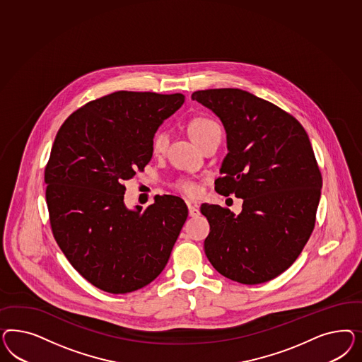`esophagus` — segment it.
<instances>
[{"label":"esophagus","mask_w":362,"mask_h":362,"mask_svg":"<svg viewBox=\"0 0 362 362\" xmlns=\"http://www.w3.org/2000/svg\"><path fill=\"white\" fill-rule=\"evenodd\" d=\"M187 206H188V214H189V216L195 218V216L199 215V207H197V204H191V203H187Z\"/></svg>","instance_id":"obj_1"}]
</instances>
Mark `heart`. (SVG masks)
I'll return each instance as SVG.
<instances>
[{
    "label": "heart",
    "instance_id": "heart-1",
    "mask_svg": "<svg viewBox=\"0 0 362 362\" xmlns=\"http://www.w3.org/2000/svg\"><path fill=\"white\" fill-rule=\"evenodd\" d=\"M188 132H189L192 141L200 147L211 136L220 134V127L216 122H214L209 118H195L194 121H191V123H189ZM167 143H168V134L167 132H155L153 136V142H151L153 153H163L165 147H167ZM179 188L187 195H191V197L197 195V187L192 182L185 180L179 185Z\"/></svg>",
    "mask_w": 362,
    "mask_h": 362
}]
</instances>
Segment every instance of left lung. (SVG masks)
<instances>
[{
	"instance_id": "left-lung-1",
	"label": "left lung",
	"mask_w": 362,
	"mask_h": 362,
	"mask_svg": "<svg viewBox=\"0 0 362 362\" xmlns=\"http://www.w3.org/2000/svg\"><path fill=\"white\" fill-rule=\"evenodd\" d=\"M191 98L219 117L227 148L215 189L243 199L236 216L202 204L209 223L204 251L220 274L262 284L295 263L315 228L322 177L296 118L240 88H209Z\"/></svg>"
}]
</instances>
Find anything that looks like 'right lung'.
I'll return each mask as SVG.
<instances>
[{"label":"right lung","mask_w":362,"mask_h":362,"mask_svg":"<svg viewBox=\"0 0 362 362\" xmlns=\"http://www.w3.org/2000/svg\"><path fill=\"white\" fill-rule=\"evenodd\" d=\"M183 94L115 91L74 111L57 132L45 168L55 241L88 283L119 295L165 269L188 216L183 199L126 207V187L153 158V134Z\"/></svg>","instance_id":"add662e5"}]
</instances>
